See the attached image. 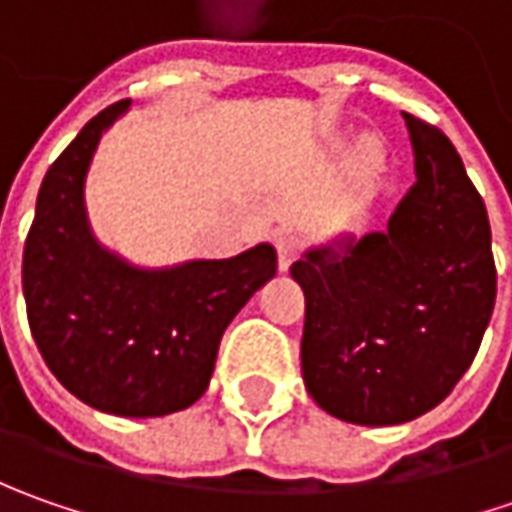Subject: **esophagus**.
I'll return each mask as SVG.
<instances>
[{"label": "esophagus", "instance_id": "esophagus-1", "mask_svg": "<svg viewBox=\"0 0 512 512\" xmlns=\"http://www.w3.org/2000/svg\"><path fill=\"white\" fill-rule=\"evenodd\" d=\"M299 236H293V233H285V236H279L276 239V253H279V270H290V265L296 262V256H299Z\"/></svg>", "mask_w": 512, "mask_h": 512}]
</instances>
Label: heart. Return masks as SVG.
<instances>
[{
	"label": "heart",
	"instance_id": "b5f03b06",
	"mask_svg": "<svg viewBox=\"0 0 512 512\" xmlns=\"http://www.w3.org/2000/svg\"><path fill=\"white\" fill-rule=\"evenodd\" d=\"M362 156H364V162H367V165H376V162H379V148H376L373 142H364Z\"/></svg>",
	"mask_w": 512,
	"mask_h": 512
}]
</instances>
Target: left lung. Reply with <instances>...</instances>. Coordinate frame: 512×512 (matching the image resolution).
Segmentation results:
<instances>
[{"label":"left lung","instance_id":"left-lung-1","mask_svg":"<svg viewBox=\"0 0 512 512\" xmlns=\"http://www.w3.org/2000/svg\"><path fill=\"white\" fill-rule=\"evenodd\" d=\"M402 116L416 182L387 227L339 233L290 267L305 290L307 393L364 427L413 422L444 402L496 305L482 196L442 130Z\"/></svg>","mask_w":512,"mask_h":512}]
</instances>
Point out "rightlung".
Masks as SVG:
<instances>
[{
	"mask_svg": "<svg viewBox=\"0 0 512 512\" xmlns=\"http://www.w3.org/2000/svg\"><path fill=\"white\" fill-rule=\"evenodd\" d=\"M130 110L93 116L39 187L22 290L30 333L50 373L110 416L153 419L205 396L219 342L250 296L276 276L267 242L230 259L133 265L93 233L88 173L102 136Z\"/></svg>",
	"mask_w": 512,
	"mask_h": 512,
	"instance_id": "add662e5",
	"label": "right lung"
}]
</instances>
